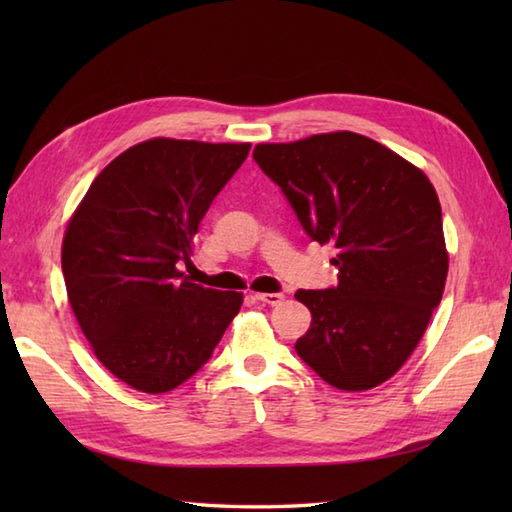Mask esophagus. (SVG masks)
<instances>
[{"label": "esophagus", "instance_id": "obj_1", "mask_svg": "<svg viewBox=\"0 0 512 512\" xmlns=\"http://www.w3.org/2000/svg\"><path fill=\"white\" fill-rule=\"evenodd\" d=\"M255 299L268 303V306H277V303L284 301V295H281V292H257Z\"/></svg>", "mask_w": 512, "mask_h": 512}]
</instances>
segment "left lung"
I'll list each match as a JSON object with an SVG mask.
<instances>
[{
    "mask_svg": "<svg viewBox=\"0 0 512 512\" xmlns=\"http://www.w3.org/2000/svg\"><path fill=\"white\" fill-rule=\"evenodd\" d=\"M253 158L284 191L312 242L332 244L339 284L297 290L312 314L301 361L343 391L394 376L440 306L449 255L424 173L354 132L262 143Z\"/></svg>",
    "mask_w": 512,
    "mask_h": 512,
    "instance_id": "left-lung-1",
    "label": "left lung"
}]
</instances>
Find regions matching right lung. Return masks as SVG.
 I'll return each mask as SVG.
<instances>
[{
	"mask_svg": "<svg viewBox=\"0 0 512 512\" xmlns=\"http://www.w3.org/2000/svg\"><path fill=\"white\" fill-rule=\"evenodd\" d=\"M248 143L151 138L114 158L65 228L68 299L96 358L123 383L165 394L209 361L242 292L193 284V237Z\"/></svg>",
	"mask_w": 512,
	"mask_h": 512,
	"instance_id": "obj_1",
	"label": "right lung"
}]
</instances>
